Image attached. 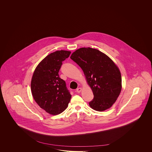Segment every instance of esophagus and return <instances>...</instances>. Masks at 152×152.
<instances>
[{
	"instance_id": "1",
	"label": "esophagus",
	"mask_w": 152,
	"mask_h": 152,
	"mask_svg": "<svg viewBox=\"0 0 152 152\" xmlns=\"http://www.w3.org/2000/svg\"><path fill=\"white\" fill-rule=\"evenodd\" d=\"M81 90H82V89H81V88L79 87V88H77L76 91H77V93L79 94V93H80V92L81 91Z\"/></svg>"
}]
</instances>
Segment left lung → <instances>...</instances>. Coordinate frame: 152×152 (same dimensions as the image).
<instances>
[{
    "label": "left lung",
    "mask_w": 152,
    "mask_h": 152,
    "mask_svg": "<svg viewBox=\"0 0 152 152\" xmlns=\"http://www.w3.org/2000/svg\"><path fill=\"white\" fill-rule=\"evenodd\" d=\"M70 58L84 72L94 98L89 102L91 108L103 111L110 108L120 95L122 77L113 61L96 49L81 48L72 53Z\"/></svg>",
    "instance_id": "obj_1"
}]
</instances>
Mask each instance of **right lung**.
<instances>
[{"label": "right lung", "instance_id": "1", "mask_svg": "<svg viewBox=\"0 0 152 152\" xmlns=\"http://www.w3.org/2000/svg\"><path fill=\"white\" fill-rule=\"evenodd\" d=\"M71 52L58 50L47 56L36 68L31 82L34 100L41 108L53 115L62 113L71 98L66 82L58 72Z\"/></svg>", "mask_w": 152, "mask_h": 152}]
</instances>
